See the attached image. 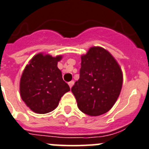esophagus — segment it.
Returning a JSON list of instances; mask_svg holds the SVG:
<instances>
[{"mask_svg":"<svg viewBox=\"0 0 149 149\" xmlns=\"http://www.w3.org/2000/svg\"><path fill=\"white\" fill-rule=\"evenodd\" d=\"M73 84H74V81H70V82H68V85H69L70 88H71V87H73Z\"/></svg>","mask_w":149,"mask_h":149,"instance_id":"obj_1","label":"esophagus"}]
</instances>
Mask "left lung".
<instances>
[{
	"instance_id": "1",
	"label": "left lung",
	"mask_w": 149,
	"mask_h": 149,
	"mask_svg": "<svg viewBox=\"0 0 149 149\" xmlns=\"http://www.w3.org/2000/svg\"><path fill=\"white\" fill-rule=\"evenodd\" d=\"M81 59L80 77L71 91L81 112L99 116L110 110L118 98L123 72L113 56L102 47H91Z\"/></svg>"
}]
</instances>
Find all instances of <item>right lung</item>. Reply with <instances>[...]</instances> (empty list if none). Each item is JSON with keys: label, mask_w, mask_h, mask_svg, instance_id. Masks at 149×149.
<instances>
[{"label": "right lung", "mask_w": 149, "mask_h": 149, "mask_svg": "<svg viewBox=\"0 0 149 149\" xmlns=\"http://www.w3.org/2000/svg\"><path fill=\"white\" fill-rule=\"evenodd\" d=\"M62 55L52 56L43 52L34 55L25 67L20 81L22 100L31 110L45 114L54 110L70 87L57 67Z\"/></svg>", "instance_id": "obj_1"}]
</instances>
